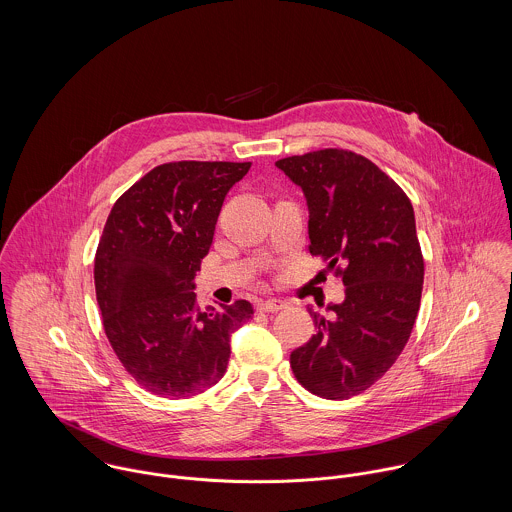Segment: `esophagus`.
Segmentation results:
<instances>
[{"label": "esophagus", "instance_id": "esophagus-1", "mask_svg": "<svg viewBox=\"0 0 512 512\" xmlns=\"http://www.w3.org/2000/svg\"><path fill=\"white\" fill-rule=\"evenodd\" d=\"M286 307H288V303L282 301V299H266V301L258 303V309L266 311V313H276V311L286 309Z\"/></svg>", "mask_w": 512, "mask_h": 512}]
</instances>
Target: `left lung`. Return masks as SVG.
Instances as JSON below:
<instances>
[{
	"label": "left lung",
	"mask_w": 512,
	"mask_h": 512,
	"mask_svg": "<svg viewBox=\"0 0 512 512\" xmlns=\"http://www.w3.org/2000/svg\"><path fill=\"white\" fill-rule=\"evenodd\" d=\"M309 211V252L343 278L331 317L311 313L317 333L290 357L303 388L343 400L370 388L406 347L424 286V258L406 193L370 159L319 149L276 161Z\"/></svg>",
	"instance_id": "left-lung-1"
}]
</instances>
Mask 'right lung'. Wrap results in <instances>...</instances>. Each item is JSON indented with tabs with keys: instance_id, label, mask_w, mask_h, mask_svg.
<instances>
[{
	"instance_id": "1",
	"label": "right lung",
	"mask_w": 512,
	"mask_h": 512,
	"mask_svg": "<svg viewBox=\"0 0 512 512\" xmlns=\"http://www.w3.org/2000/svg\"><path fill=\"white\" fill-rule=\"evenodd\" d=\"M248 169V161L157 165L104 224L94 258L104 331L124 368L157 396L191 398L215 386L232 333L254 315L246 299L203 311L193 292L224 197Z\"/></svg>"
}]
</instances>
